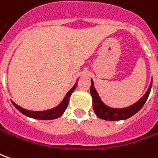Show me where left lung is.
<instances>
[{
	"instance_id": "left-lung-1",
	"label": "left lung",
	"mask_w": 158,
	"mask_h": 158,
	"mask_svg": "<svg viewBox=\"0 0 158 158\" xmlns=\"http://www.w3.org/2000/svg\"><path fill=\"white\" fill-rule=\"evenodd\" d=\"M152 86V79L147 91L138 102L129 107H126V108H122V109H115V108H110L103 103L98 95V91L95 89L94 83H93V80L91 79L90 91V95L92 97V106H93L95 114H97L98 117L102 119V120H105V121H121V120L128 119L129 117L133 116V114H135L137 112H139L142 109V107L144 106V102H146L149 95H150Z\"/></svg>"
}]
</instances>
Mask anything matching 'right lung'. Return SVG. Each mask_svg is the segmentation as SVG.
<instances>
[{
  "instance_id": "right-lung-1",
  "label": "right lung",
  "mask_w": 158,
  "mask_h": 158,
  "mask_svg": "<svg viewBox=\"0 0 158 158\" xmlns=\"http://www.w3.org/2000/svg\"><path fill=\"white\" fill-rule=\"evenodd\" d=\"M78 79L76 81L75 85L73 86L71 90L68 91V93L66 94L65 98H63V100L60 102L59 105H57L53 109L50 110H44V111H32V110H25L24 108H21L20 106H19L16 104L15 102L12 101V103L14 104V106L17 109L19 112H21L23 114H25L28 117L33 118V119H37V120H54L56 118H59L65 112V110L67 109V107L68 105V102H69V98L71 97L72 93L73 92V90H75L77 84H78Z\"/></svg>"
}]
</instances>
